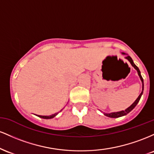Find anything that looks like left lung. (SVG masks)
<instances>
[{
  "mask_svg": "<svg viewBox=\"0 0 154 154\" xmlns=\"http://www.w3.org/2000/svg\"><path fill=\"white\" fill-rule=\"evenodd\" d=\"M122 55H126V57H125V59H128V61H130V63H131L132 66H133L134 68H135L136 70H137V74H138V76L140 77V79L141 82H142V92H141L140 94L139 95V96L137 97V99H136V100H135V102H134V103H132V105L130 106H129V107L128 108V109H125V110H124V111H117V112L108 113V114H107V113H103L104 115L106 116H108V117H111V118H118V117H121V116H123L127 115V114H128V113H130V111H131L132 110V109H133L134 108H135V107L136 106V105H137V104L138 103L139 100H140V99L141 96H142V95H143V89H144L143 79L142 76H141V75H140V70H139L138 67H137V66H136V65L135 64V63H134L133 61H132V58L130 57V56H128V54H125V53H122Z\"/></svg>",
  "mask_w": 154,
  "mask_h": 154,
  "instance_id": "left-lung-1",
  "label": "left lung"
}]
</instances>
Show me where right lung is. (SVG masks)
<instances>
[{
	"label": "right lung",
	"mask_w": 154,
	"mask_h": 154,
	"mask_svg": "<svg viewBox=\"0 0 154 154\" xmlns=\"http://www.w3.org/2000/svg\"><path fill=\"white\" fill-rule=\"evenodd\" d=\"M62 111V109H61V110L60 111ZM59 112H57V113H56V114H52V115H50V116H41V115H37V116H39V117H40V118H43V119H52V118L55 117V116L57 115V114H59Z\"/></svg>",
	"instance_id": "add662e5"
}]
</instances>
